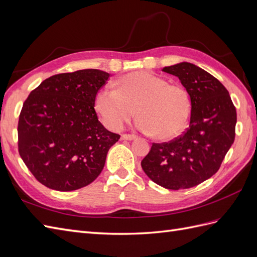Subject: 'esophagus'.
<instances>
[{"mask_svg":"<svg viewBox=\"0 0 257 257\" xmlns=\"http://www.w3.org/2000/svg\"><path fill=\"white\" fill-rule=\"evenodd\" d=\"M136 138H137V136H135V135H121V139L122 140L131 141V140H135Z\"/></svg>","mask_w":257,"mask_h":257,"instance_id":"1","label":"esophagus"}]
</instances>
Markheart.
I'll return each instance as SVG.
<instances>
[{
  "label": "heart",
  "mask_w": 257,
  "mask_h": 257,
  "mask_svg": "<svg viewBox=\"0 0 257 257\" xmlns=\"http://www.w3.org/2000/svg\"><path fill=\"white\" fill-rule=\"evenodd\" d=\"M116 88L97 91L94 108L102 121L119 130L136 114L138 127L159 140H172L186 130L191 116L188 92L149 71H136L118 78Z\"/></svg>",
  "instance_id": "heart-1"
}]
</instances>
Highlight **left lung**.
<instances>
[{"mask_svg":"<svg viewBox=\"0 0 257 257\" xmlns=\"http://www.w3.org/2000/svg\"><path fill=\"white\" fill-rule=\"evenodd\" d=\"M163 71L178 77L186 88L191 100L190 124L177 139L153 143L141 166L161 187L189 189L219 169L234 141L236 111L228 90L199 66L182 62Z\"/></svg>","mask_w":257,"mask_h":257,"instance_id":"left-lung-1","label":"left lung"}]
</instances>
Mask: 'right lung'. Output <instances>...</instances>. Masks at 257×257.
I'll return each instance as SVG.
<instances>
[{"label": "right lung", "mask_w": 257, "mask_h": 257, "mask_svg": "<svg viewBox=\"0 0 257 257\" xmlns=\"http://www.w3.org/2000/svg\"><path fill=\"white\" fill-rule=\"evenodd\" d=\"M108 78L98 69L54 75L25 101L18 121L19 155L45 187L74 191L101 174L108 150L120 138L104 128L94 109L97 91Z\"/></svg>", "instance_id": "add662e5"}]
</instances>
